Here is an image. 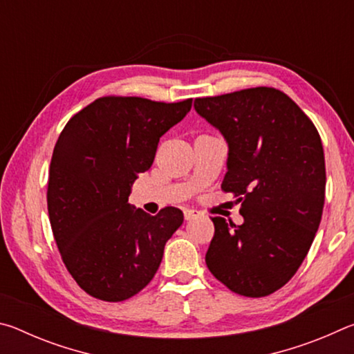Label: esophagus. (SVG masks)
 <instances>
[{"mask_svg":"<svg viewBox=\"0 0 354 354\" xmlns=\"http://www.w3.org/2000/svg\"><path fill=\"white\" fill-rule=\"evenodd\" d=\"M196 215H198V211H195V209H184V218L185 220L195 218Z\"/></svg>","mask_w":354,"mask_h":354,"instance_id":"1","label":"esophagus"}]
</instances>
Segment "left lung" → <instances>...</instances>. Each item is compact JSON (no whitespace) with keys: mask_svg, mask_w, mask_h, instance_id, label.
Wrapping results in <instances>:
<instances>
[{"mask_svg":"<svg viewBox=\"0 0 354 354\" xmlns=\"http://www.w3.org/2000/svg\"><path fill=\"white\" fill-rule=\"evenodd\" d=\"M195 109L230 145L221 190L241 203L242 225L221 217L206 263L239 295L267 297L297 273L319 230L326 170L310 118L274 87L195 100Z\"/></svg>","mask_w":354,"mask_h":354,"instance_id":"left-lung-1","label":"left lung"}]
</instances>
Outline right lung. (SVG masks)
<instances>
[{"label": "right lung", "instance_id": "right-lung-1", "mask_svg": "<svg viewBox=\"0 0 354 354\" xmlns=\"http://www.w3.org/2000/svg\"><path fill=\"white\" fill-rule=\"evenodd\" d=\"M192 98L164 103L101 97L65 124L48 175V215L59 253L88 295L117 303L158 272L181 209L156 215L128 205L131 185L151 167L160 136L187 115Z\"/></svg>", "mask_w": 354, "mask_h": 354}]
</instances>
